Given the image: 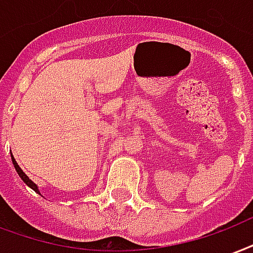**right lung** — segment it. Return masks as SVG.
Masks as SVG:
<instances>
[{
    "instance_id": "right-lung-1",
    "label": "right lung",
    "mask_w": 253,
    "mask_h": 253,
    "mask_svg": "<svg viewBox=\"0 0 253 253\" xmlns=\"http://www.w3.org/2000/svg\"><path fill=\"white\" fill-rule=\"evenodd\" d=\"M12 162H13V165H14V169H16L17 174L20 175V178H21L22 181H24V182H25V184H27L28 186H29V188L33 189V190H35L36 193L41 194V193H40V190H39V186H37V185L35 184V182H33L32 179H29V177H28L27 174H25V173H24V171H22L21 168L18 166V164H17L16 160H14V157H13V154H12Z\"/></svg>"
}]
</instances>
